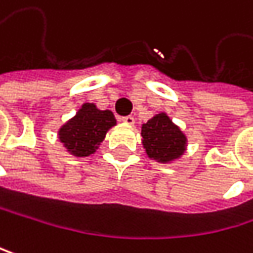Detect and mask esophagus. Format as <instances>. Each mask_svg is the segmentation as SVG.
<instances>
[{"mask_svg": "<svg viewBox=\"0 0 253 253\" xmlns=\"http://www.w3.org/2000/svg\"><path fill=\"white\" fill-rule=\"evenodd\" d=\"M121 121H123L124 124H127V126H133V124H135V118H133L132 115L123 117V118H121Z\"/></svg>", "mask_w": 253, "mask_h": 253, "instance_id": "34e87169", "label": "esophagus"}]
</instances>
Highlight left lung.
<instances>
[{"mask_svg": "<svg viewBox=\"0 0 253 253\" xmlns=\"http://www.w3.org/2000/svg\"><path fill=\"white\" fill-rule=\"evenodd\" d=\"M141 136L147 156L159 163L178 160L187 150V136L165 112L142 124Z\"/></svg>", "mask_w": 253, "mask_h": 253, "instance_id": "8db88e82", "label": "left lung"}]
</instances>
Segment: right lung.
Segmentation results:
<instances>
[{"label": "right lung", "instance_id": "1", "mask_svg": "<svg viewBox=\"0 0 253 253\" xmlns=\"http://www.w3.org/2000/svg\"><path fill=\"white\" fill-rule=\"evenodd\" d=\"M117 124L109 109L100 111L94 103H83L78 112L59 129V139L75 157L94 154L106 132Z\"/></svg>", "mask_w": 253, "mask_h": 253}]
</instances>
